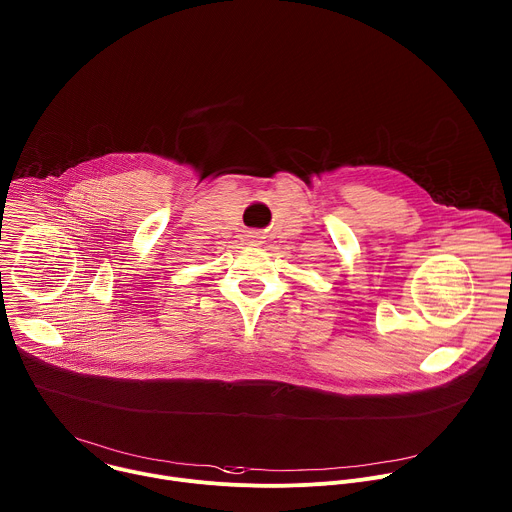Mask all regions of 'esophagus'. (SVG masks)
<instances>
[{"mask_svg":"<svg viewBox=\"0 0 512 512\" xmlns=\"http://www.w3.org/2000/svg\"><path fill=\"white\" fill-rule=\"evenodd\" d=\"M249 243L253 245V247H259L261 243H263V239H265V235L261 233V231H249Z\"/></svg>","mask_w":512,"mask_h":512,"instance_id":"obj_1","label":"esophagus"}]
</instances>
